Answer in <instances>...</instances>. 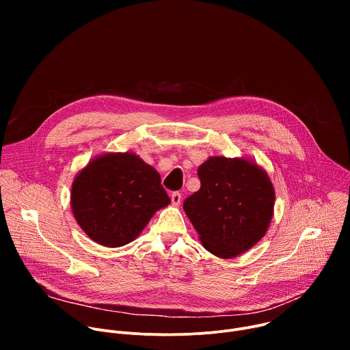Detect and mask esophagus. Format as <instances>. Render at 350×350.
<instances>
[{
  "instance_id": "obj_1",
  "label": "esophagus",
  "mask_w": 350,
  "mask_h": 350,
  "mask_svg": "<svg viewBox=\"0 0 350 350\" xmlns=\"http://www.w3.org/2000/svg\"><path fill=\"white\" fill-rule=\"evenodd\" d=\"M170 199H172V205L173 206H178L180 202H181V193L180 192H173Z\"/></svg>"
}]
</instances>
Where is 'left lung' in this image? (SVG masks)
<instances>
[{"label": "left lung", "instance_id": "8db88e82", "mask_svg": "<svg viewBox=\"0 0 350 350\" xmlns=\"http://www.w3.org/2000/svg\"><path fill=\"white\" fill-rule=\"evenodd\" d=\"M201 188L184 212L206 251L235 258L255 246L274 215L275 191L267 172L249 158L211 157L198 167Z\"/></svg>", "mask_w": 350, "mask_h": 350}]
</instances>
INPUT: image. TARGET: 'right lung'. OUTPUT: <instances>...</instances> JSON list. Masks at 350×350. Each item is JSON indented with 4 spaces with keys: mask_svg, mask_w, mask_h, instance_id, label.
Instances as JSON below:
<instances>
[{
    "mask_svg": "<svg viewBox=\"0 0 350 350\" xmlns=\"http://www.w3.org/2000/svg\"><path fill=\"white\" fill-rule=\"evenodd\" d=\"M169 204L157 169L134 152L98 155L72 183L70 208L77 224L107 247L133 242Z\"/></svg>",
    "mask_w": 350,
    "mask_h": 350,
    "instance_id": "1",
    "label": "right lung"
}]
</instances>
